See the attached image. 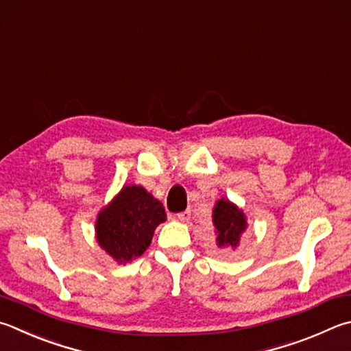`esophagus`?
I'll return each mask as SVG.
<instances>
[{"instance_id": "34e87169", "label": "esophagus", "mask_w": 351, "mask_h": 351, "mask_svg": "<svg viewBox=\"0 0 351 351\" xmlns=\"http://www.w3.org/2000/svg\"><path fill=\"white\" fill-rule=\"evenodd\" d=\"M190 216H192V212H190V210H184V212H181V213H178V215H176V218L180 219L181 222H189Z\"/></svg>"}]
</instances>
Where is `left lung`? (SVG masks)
Segmentation results:
<instances>
[{
    "label": "left lung",
    "instance_id": "obj_1",
    "mask_svg": "<svg viewBox=\"0 0 351 351\" xmlns=\"http://www.w3.org/2000/svg\"><path fill=\"white\" fill-rule=\"evenodd\" d=\"M213 224L218 233V245L237 247L242 232L245 230V216L241 210L227 199H219L213 208Z\"/></svg>",
    "mask_w": 351,
    "mask_h": 351
}]
</instances>
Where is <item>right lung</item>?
Returning <instances> with one entry per match:
<instances>
[{
	"mask_svg": "<svg viewBox=\"0 0 351 351\" xmlns=\"http://www.w3.org/2000/svg\"><path fill=\"white\" fill-rule=\"evenodd\" d=\"M165 216L162 204L147 190L124 187L99 213L97 239L114 261L125 264L147 250L156 226L165 221Z\"/></svg>",
	"mask_w": 351,
	"mask_h": 351,
	"instance_id": "right-lung-1",
	"label": "right lung"
}]
</instances>
